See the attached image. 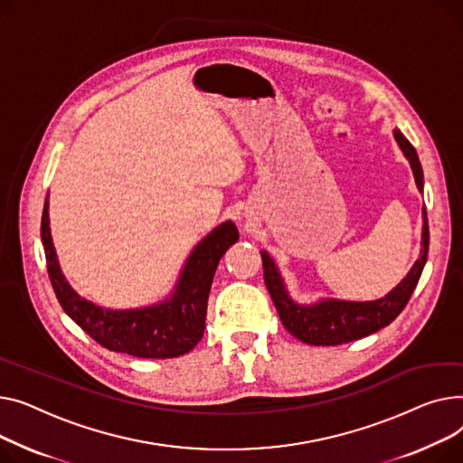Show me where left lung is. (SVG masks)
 I'll return each instance as SVG.
<instances>
[{"label": "left lung", "mask_w": 463, "mask_h": 463, "mask_svg": "<svg viewBox=\"0 0 463 463\" xmlns=\"http://www.w3.org/2000/svg\"><path fill=\"white\" fill-rule=\"evenodd\" d=\"M394 138L400 144L407 160H410L417 186L422 193L424 188L422 166L415 147L400 130H394ZM422 219H424V228H422L420 258L410 270V275H407L389 295L379 298V301L349 303V301H333V298H327V301H321L312 307L295 305L288 297V291L284 288V282L280 279L275 261L270 260L267 252H261L265 286L279 310L284 327L295 338L310 345L347 344L387 327L389 323H392L398 317V314L405 308V305L410 303V297L413 295V289L417 288L419 279L422 275V269L428 258V244H430L426 209L422 211Z\"/></svg>", "instance_id": "obj_1"}]
</instances>
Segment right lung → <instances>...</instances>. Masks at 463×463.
<instances>
[{
  "mask_svg": "<svg viewBox=\"0 0 463 463\" xmlns=\"http://www.w3.org/2000/svg\"><path fill=\"white\" fill-rule=\"evenodd\" d=\"M41 239L53 293L74 323L110 351L142 359H172L184 355L202 340L216 265L239 239V232L233 222L214 228L190 254L168 301L140 310H106L72 291L61 275L52 244L48 198L43 209Z\"/></svg>",
  "mask_w": 463,
  "mask_h": 463,
  "instance_id": "1",
  "label": "right lung"
}]
</instances>
